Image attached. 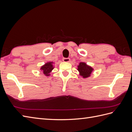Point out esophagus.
<instances>
[{
  "instance_id": "obj_1",
  "label": "esophagus",
  "mask_w": 132,
  "mask_h": 132,
  "mask_svg": "<svg viewBox=\"0 0 132 132\" xmlns=\"http://www.w3.org/2000/svg\"><path fill=\"white\" fill-rule=\"evenodd\" d=\"M63 61L64 62H69L70 61V58H63Z\"/></svg>"
}]
</instances>
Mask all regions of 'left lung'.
I'll list each match as a JSON object with an SVG mask.
<instances>
[{
    "mask_svg": "<svg viewBox=\"0 0 132 132\" xmlns=\"http://www.w3.org/2000/svg\"><path fill=\"white\" fill-rule=\"evenodd\" d=\"M78 70L83 78H87L90 75L93 69L91 67L87 65L85 63H80Z\"/></svg>",
    "mask_w": 132,
    "mask_h": 132,
    "instance_id": "8db88e82",
    "label": "left lung"
}]
</instances>
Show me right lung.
Returning a JSON list of instances; mask_svg holds the SVG:
<instances>
[{
  "label": "right lung",
  "mask_w": 132,
  "mask_h": 132,
  "mask_svg": "<svg viewBox=\"0 0 132 132\" xmlns=\"http://www.w3.org/2000/svg\"><path fill=\"white\" fill-rule=\"evenodd\" d=\"M52 62H50L45 64V65H44L41 67V69L42 70L43 74L46 76H48L50 74V73L51 71V70L53 69Z\"/></svg>",
  "instance_id": "right-lung-1"
}]
</instances>
